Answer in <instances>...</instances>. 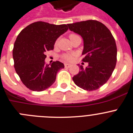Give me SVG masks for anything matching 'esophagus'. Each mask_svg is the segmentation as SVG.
I'll return each mask as SVG.
<instances>
[{
	"label": "esophagus",
	"instance_id": "obj_1",
	"mask_svg": "<svg viewBox=\"0 0 133 133\" xmlns=\"http://www.w3.org/2000/svg\"><path fill=\"white\" fill-rule=\"evenodd\" d=\"M64 65H65V68H69L71 67V64H64Z\"/></svg>",
	"mask_w": 133,
	"mask_h": 133
}]
</instances>
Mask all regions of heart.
Masks as SVG:
<instances>
[{
  "label": "heart",
  "mask_w": 133,
  "mask_h": 133,
  "mask_svg": "<svg viewBox=\"0 0 133 133\" xmlns=\"http://www.w3.org/2000/svg\"><path fill=\"white\" fill-rule=\"evenodd\" d=\"M69 39L71 40V41L72 40H74V39H75V38H78V37H79V36H77V34H71L69 35ZM56 43H57V42H56ZM63 58H64V59H65V60H68V61H70V60H72L73 59V56L72 55H70V54H65L63 56Z\"/></svg>",
  "instance_id": "obj_1"
}]
</instances>
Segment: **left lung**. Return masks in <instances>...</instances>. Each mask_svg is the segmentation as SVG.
Wrapping results in <instances>:
<instances>
[{"instance_id": "left-lung-1", "label": "left lung", "mask_w": 133, "mask_h": 133, "mask_svg": "<svg viewBox=\"0 0 133 133\" xmlns=\"http://www.w3.org/2000/svg\"><path fill=\"white\" fill-rule=\"evenodd\" d=\"M69 29L81 36L83 40V62L88 65L73 77L76 85L93 91L103 85L111 77L117 62V46L109 30L97 20L68 24Z\"/></svg>"}]
</instances>
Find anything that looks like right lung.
Instances as JSON below:
<instances>
[{
  "label": "right lung",
  "instance_id": "obj_1",
  "mask_svg": "<svg viewBox=\"0 0 133 133\" xmlns=\"http://www.w3.org/2000/svg\"><path fill=\"white\" fill-rule=\"evenodd\" d=\"M68 30L66 24L36 22L20 32L12 51L14 68L29 89L42 91L55 82L57 73L64 65L59 61L46 64L45 53L53 50L56 40Z\"/></svg>",
  "mask_w": 133,
  "mask_h": 133
}]
</instances>
